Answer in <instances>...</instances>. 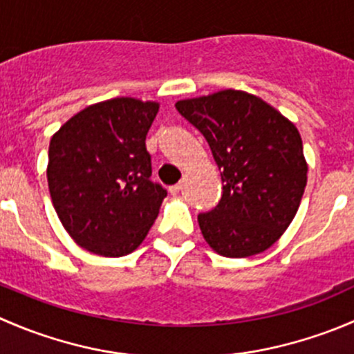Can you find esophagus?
I'll return each instance as SVG.
<instances>
[{
  "label": "esophagus",
  "instance_id": "esophagus-1",
  "mask_svg": "<svg viewBox=\"0 0 354 354\" xmlns=\"http://www.w3.org/2000/svg\"><path fill=\"white\" fill-rule=\"evenodd\" d=\"M181 192V183L178 185H173V187H169V194L171 195H178Z\"/></svg>",
  "mask_w": 354,
  "mask_h": 354
}]
</instances>
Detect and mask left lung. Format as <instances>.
Segmentation results:
<instances>
[{
  "mask_svg": "<svg viewBox=\"0 0 354 354\" xmlns=\"http://www.w3.org/2000/svg\"><path fill=\"white\" fill-rule=\"evenodd\" d=\"M174 106L205 137L224 183L219 203L198 214L205 241L230 259L266 252L295 219L306 187L298 128L260 97L234 88Z\"/></svg>",
  "mask_w": 354,
  "mask_h": 354,
  "instance_id": "1",
  "label": "left lung"
}]
</instances>
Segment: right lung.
Instances as JSON below:
<instances>
[{"mask_svg": "<svg viewBox=\"0 0 354 354\" xmlns=\"http://www.w3.org/2000/svg\"><path fill=\"white\" fill-rule=\"evenodd\" d=\"M159 102L116 97L87 106L53 135L48 185L75 243L102 257L140 246L167 192L152 183L145 137Z\"/></svg>", "mask_w": 354, "mask_h": 354, "instance_id": "right-lung-1", "label": "right lung"}]
</instances>
